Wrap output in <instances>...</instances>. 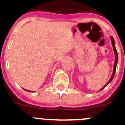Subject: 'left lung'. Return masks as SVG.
Segmentation results:
<instances>
[{"label":"left lung","instance_id":"left-lung-1","mask_svg":"<svg viewBox=\"0 0 125 125\" xmlns=\"http://www.w3.org/2000/svg\"><path fill=\"white\" fill-rule=\"evenodd\" d=\"M110 38H111V43H112V46H113V51H114L115 54V61L114 68H113V74H112V76H111V78H110V79L109 80V81H108V82L106 84L104 85V86L101 89H100V91H101L102 89H103L104 88H105L107 85L108 84L111 82V81L113 80V78H114L115 74L116 69V64H117V63H118V52H117L116 49V47H115V43L114 39H113V37L112 36H110Z\"/></svg>","mask_w":125,"mask_h":125}]
</instances>
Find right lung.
I'll use <instances>...</instances> for the list:
<instances>
[{
  "instance_id": "right-lung-1",
  "label": "right lung",
  "mask_w": 125,
  "mask_h": 125,
  "mask_svg": "<svg viewBox=\"0 0 125 125\" xmlns=\"http://www.w3.org/2000/svg\"><path fill=\"white\" fill-rule=\"evenodd\" d=\"M24 90H25V91H28V92H32L31 91H28V90H26V89H24Z\"/></svg>"
}]
</instances>
